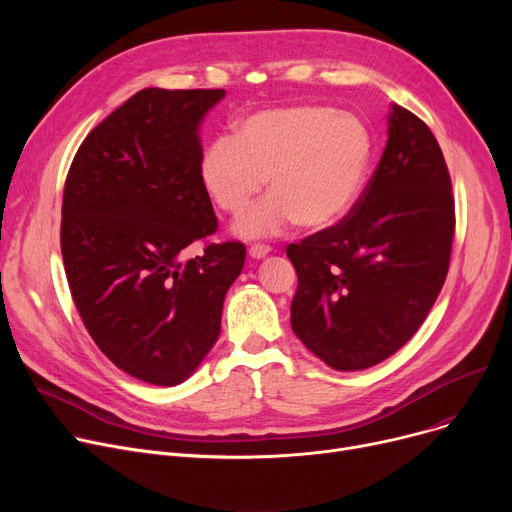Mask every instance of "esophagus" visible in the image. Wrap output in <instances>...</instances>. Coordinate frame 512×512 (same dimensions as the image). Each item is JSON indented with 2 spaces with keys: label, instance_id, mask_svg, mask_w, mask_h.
I'll list each match as a JSON object with an SVG mask.
<instances>
[{
  "label": "esophagus",
  "instance_id": "esophagus-1",
  "mask_svg": "<svg viewBox=\"0 0 512 512\" xmlns=\"http://www.w3.org/2000/svg\"><path fill=\"white\" fill-rule=\"evenodd\" d=\"M272 253V249L267 247V245H251L249 247V255L253 257V259H263V257H267Z\"/></svg>",
  "mask_w": 512,
  "mask_h": 512
}]
</instances>
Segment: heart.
<instances>
[{
    "instance_id": "b5f03b06",
    "label": "heart",
    "mask_w": 512,
    "mask_h": 512,
    "mask_svg": "<svg viewBox=\"0 0 512 512\" xmlns=\"http://www.w3.org/2000/svg\"><path fill=\"white\" fill-rule=\"evenodd\" d=\"M371 159V134L353 114L328 105L263 110L203 151L199 176L215 207L238 215L267 180V193L234 224L242 238L301 224L324 230L353 209Z\"/></svg>"
}]
</instances>
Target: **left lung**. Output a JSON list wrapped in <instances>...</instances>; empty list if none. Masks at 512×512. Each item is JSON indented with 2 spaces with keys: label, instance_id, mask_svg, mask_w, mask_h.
<instances>
[{
  "label": "left lung",
  "instance_id": "left-lung-1",
  "mask_svg": "<svg viewBox=\"0 0 512 512\" xmlns=\"http://www.w3.org/2000/svg\"><path fill=\"white\" fill-rule=\"evenodd\" d=\"M452 236L442 149L415 114L392 103L386 149L355 209L286 249L299 276L292 332L336 371L382 363L434 307Z\"/></svg>",
  "mask_w": 512,
  "mask_h": 512
}]
</instances>
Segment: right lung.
I'll list each match as a JSON object with an SVG mask.
<instances>
[{
    "instance_id": "add662e5",
    "label": "right lung",
    "mask_w": 512,
    "mask_h": 512,
    "mask_svg": "<svg viewBox=\"0 0 512 512\" xmlns=\"http://www.w3.org/2000/svg\"><path fill=\"white\" fill-rule=\"evenodd\" d=\"M224 89H143L78 147L62 203L74 305L101 353L137 380L178 386L220 336L245 245L182 251L218 228L201 184V122Z\"/></svg>"
}]
</instances>
